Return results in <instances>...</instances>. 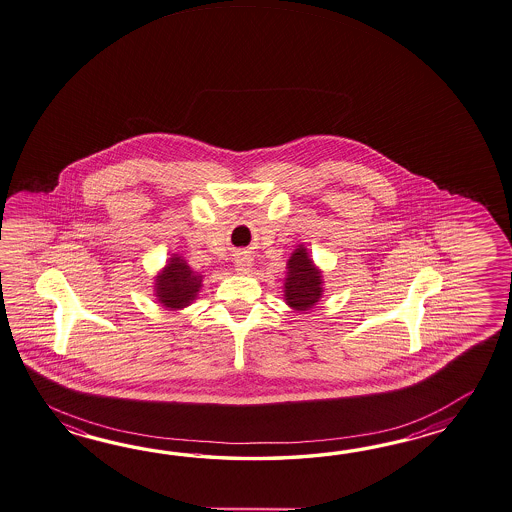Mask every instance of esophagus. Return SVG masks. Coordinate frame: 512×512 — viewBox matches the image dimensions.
Listing matches in <instances>:
<instances>
[{"mask_svg": "<svg viewBox=\"0 0 512 512\" xmlns=\"http://www.w3.org/2000/svg\"><path fill=\"white\" fill-rule=\"evenodd\" d=\"M235 270L239 273H250L251 259L248 255H240L239 259L235 261Z\"/></svg>", "mask_w": 512, "mask_h": 512, "instance_id": "obj_1", "label": "esophagus"}]
</instances>
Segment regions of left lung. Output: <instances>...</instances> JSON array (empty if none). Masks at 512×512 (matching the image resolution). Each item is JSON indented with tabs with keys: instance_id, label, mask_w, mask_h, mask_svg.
Returning <instances> with one entry per match:
<instances>
[{
	"instance_id": "8db88e82",
	"label": "left lung",
	"mask_w": 512,
	"mask_h": 512,
	"mask_svg": "<svg viewBox=\"0 0 512 512\" xmlns=\"http://www.w3.org/2000/svg\"><path fill=\"white\" fill-rule=\"evenodd\" d=\"M323 272L312 261L305 244H299L286 262V275L283 283V299L294 312L305 314L316 308L323 297Z\"/></svg>"
}]
</instances>
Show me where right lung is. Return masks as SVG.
Segmentation results:
<instances>
[{
    "mask_svg": "<svg viewBox=\"0 0 512 512\" xmlns=\"http://www.w3.org/2000/svg\"><path fill=\"white\" fill-rule=\"evenodd\" d=\"M154 297L165 310L178 312L193 305L204 286V275L194 272L182 255L172 253L154 275Z\"/></svg>",
    "mask_w": 512,
    "mask_h": 512,
    "instance_id": "right-lung-1",
    "label": "right lung"
}]
</instances>
